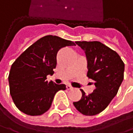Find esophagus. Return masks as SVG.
<instances>
[{"instance_id":"esophagus-1","label":"esophagus","mask_w":133,"mask_h":133,"mask_svg":"<svg viewBox=\"0 0 133 133\" xmlns=\"http://www.w3.org/2000/svg\"><path fill=\"white\" fill-rule=\"evenodd\" d=\"M66 89H68V90H70V89H72L73 88L70 85H66Z\"/></svg>"}]
</instances>
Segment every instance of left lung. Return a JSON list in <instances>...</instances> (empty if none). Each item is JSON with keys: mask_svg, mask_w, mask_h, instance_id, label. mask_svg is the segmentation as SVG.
Instances as JSON below:
<instances>
[{"mask_svg": "<svg viewBox=\"0 0 133 133\" xmlns=\"http://www.w3.org/2000/svg\"><path fill=\"white\" fill-rule=\"evenodd\" d=\"M85 52L87 60V76L94 82L93 92L73 102L78 111L85 116L102 112L116 95L124 78L125 65L113 50L99 41H76Z\"/></svg>", "mask_w": 133, "mask_h": 133, "instance_id": "obj_1", "label": "left lung"}]
</instances>
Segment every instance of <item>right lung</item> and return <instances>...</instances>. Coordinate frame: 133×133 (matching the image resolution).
<instances>
[{
	"instance_id": "add662e5",
	"label": "right lung",
	"mask_w": 133,
	"mask_h": 133,
	"mask_svg": "<svg viewBox=\"0 0 133 133\" xmlns=\"http://www.w3.org/2000/svg\"><path fill=\"white\" fill-rule=\"evenodd\" d=\"M75 44L58 36L47 35L27 48L11 65L10 94L17 108L29 116H40L51 107L55 93L65 90L64 84L46 80L54 74L58 51Z\"/></svg>"
}]
</instances>
